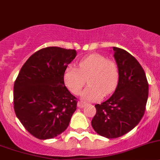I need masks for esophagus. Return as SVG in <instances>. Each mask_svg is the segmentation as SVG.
<instances>
[{"label": "esophagus", "instance_id": "1", "mask_svg": "<svg viewBox=\"0 0 160 160\" xmlns=\"http://www.w3.org/2000/svg\"><path fill=\"white\" fill-rule=\"evenodd\" d=\"M85 106H86V104H85V103H83V102L80 101V102H78V107L80 108H83Z\"/></svg>", "mask_w": 160, "mask_h": 160}]
</instances>
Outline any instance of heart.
I'll return each instance as SVG.
<instances>
[{"label": "heart", "instance_id": "heart-1", "mask_svg": "<svg viewBox=\"0 0 160 160\" xmlns=\"http://www.w3.org/2000/svg\"><path fill=\"white\" fill-rule=\"evenodd\" d=\"M78 66L79 69L68 67L64 73L65 84L74 95L81 93L87 79L89 86L82 94V99L85 101H99L104 94L109 95L115 89L118 71L113 60L93 53L80 60Z\"/></svg>", "mask_w": 160, "mask_h": 160}]
</instances>
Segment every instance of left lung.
I'll list each match as a JSON object with an SVG mask.
<instances>
[{"instance_id":"1","label":"left lung","mask_w":160,"mask_h":160,"mask_svg":"<svg viewBox=\"0 0 160 160\" xmlns=\"http://www.w3.org/2000/svg\"><path fill=\"white\" fill-rule=\"evenodd\" d=\"M112 48L118 66V85L108 100L96 104L97 113L91 122L99 135L109 139L123 136L139 123L148 96V83L139 62L126 50Z\"/></svg>"}]
</instances>
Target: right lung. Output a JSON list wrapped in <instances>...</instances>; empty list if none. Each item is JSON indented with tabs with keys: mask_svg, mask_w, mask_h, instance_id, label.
<instances>
[{
	"mask_svg": "<svg viewBox=\"0 0 160 160\" xmlns=\"http://www.w3.org/2000/svg\"><path fill=\"white\" fill-rule=\"evenodd\" d=\"M74 49L47 47L33 53L21 68L14 84V110L33 137L51 139L69 126L77 108L76 97L64 85Z\"/></svg>",
	"mask_w": 160,
	"mask_h": 160,
	"instance_id": "obj_1",
	"label": "right lung"
}]
</instances>
